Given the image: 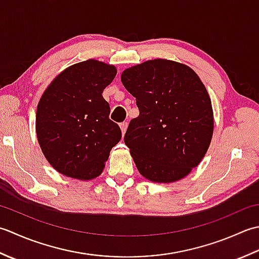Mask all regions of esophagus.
<instances>
[{
  "label": "esophagus",
  "mask_w": 259,
  "mask_h": 259,
  "mask_svg": "<svg viewBox=\"0 0 259 259\" xmlns=\"http://www.w3.org/2000/svg\"><path fill=\"white\" fill-rule=\"evenodd\" d=\"M119 126H120V131H122V135L124 136L126 133V130H127V123H122Z\"/></svg>",
  "instance_id": "1"
}]
</instances>
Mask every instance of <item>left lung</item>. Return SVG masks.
Wrapping results in <instances>:
<instances>
[{
	"label": "left lung",
	"mask_w": 259,
	"mask_h": 259,
	"mask_svg": "<svg viewBox=\"0 0 259 259\" xmlns=\"http://www.w3.org/2000/svg\"><path fill=\"white\" fill-rule=\"evenodd\" d=\"M120 79L140 110L124 137L137 170L157 183L187 177L213 133L211 99L199 76L183 63L154 59L127 68Z\"/></svg>",
	"instance_id": "left-lung-1"
}]
</instances>
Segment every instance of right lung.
Returning <instances> with one entry per match:
<instances>
[{
    "label": "right lung",
    "mask_w": 259,
    "mask_h": 259,
    "mask_svg": "<svg viewBox=\"0 0 259 259\" xmlns=\"http://www.w3.org/2000/svg\"><path fill=\"white\" fill-rule=\"evenodd\" d=\"M116 73L115 66L89 59L61 71L42 94L36 137L46 159L63 176L81 181L97 178L122 139L102 95Z\"/></svg>",
    "instance_id": "1"
}]
</instances>
